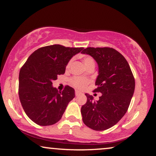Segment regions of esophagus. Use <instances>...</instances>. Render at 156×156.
<instances>
[{"instance_id":"34e87169","label":"esophagus","mask_w":156,"mask_h":156,"mask_svg":"<svg viewBox=\"0 0 156 156\" xmlns=\"http://www.w3.org/2000/svg\"><path fill=\"white\" fill-rule=\"evenodd\" d=\"M80 92L79 91H78V90H76L75 91V95H76V96H79V95H80Z\"/></svg>"}]
</instances>
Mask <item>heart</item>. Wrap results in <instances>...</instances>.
<instances>
[{
    "label": "heart",
    "mask_w": 156,
    "mask_h": 156,
    "mask_svg": "<svg viewBox=\"0 0 156 156\" xmlns=\"http://www.w3.org/2000/svg\"><path fill=\"white\" fill-rule=\"evenodd\" d=\"M73 59L70 60L67 65V69H69L71 65L72 64ZM83 62L84 64L87 67H88L89 66H90L92 64H94V60L90 56H85L83 58ZM70 83L72 84V86L74 87L77 88L78 89H83L89 83V80L88 79L83 77H73L72 78L70 79Z\"/></svg>",
    "instance_id": "obj_1"
}]
</instances>
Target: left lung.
Wrapping results in <instances>:
<instances>
[{
	"instance_id": "left-lung-1",
	"label": "left lung",
	"mask_w": 156,
	"mask_h": 156,
	"mask_svg": "<svg viewBox=\"0 0 156 156\" xmlns=\"http://www.w3.org/2000/svg\"><path fill=\"white\" fill-rule=\"evenodd\" d=\"M83 54L90 55L98 65L96 80L100 92L98 101L85 94L87 100L81 107L84 125L95 131L109 129L120 120L130 105L135 89V79L125 58L110 47H87Z\"/></svg>"
}]
</instances>
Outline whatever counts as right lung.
I'll return each mask as SVG.
<instances>
[{"label":"right lung","mask_w":156,"mask_h":156,"mask_svg":"<svg viewBox=\"0 0 156 156\" xmlns=\"http://www.w3.org/2000/svg\"><path fill=\"white\" fill-rule=\"evenodd\" d=\"M83 47H66L54 44L39 48L31 54L19 73L18 94L22 107L34 122L49 126L61 119L74 89L65 86L58 91L52 81L64 74L70 59Z\"/></svg>","instance_id":"1"}]
</instances>
